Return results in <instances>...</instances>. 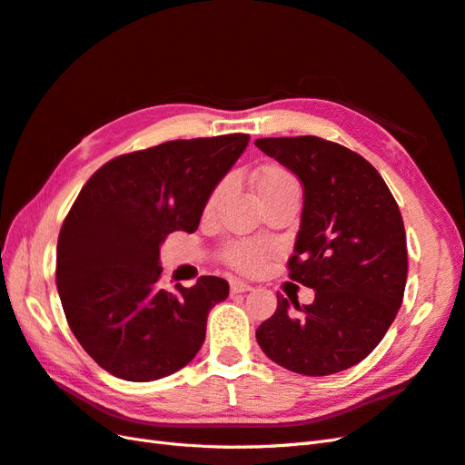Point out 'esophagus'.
<instances>
[{
	"mask_svg": "<svg viewBox=\"0 0 465 465\" xmlns=\"http://www.w3.org/2000/svg\"><path fill=\"white\" fill-rule=\"evenodd\" d=\"M230 288H232L233 294H242V292H249L251 290V286L247 282H243V281H230Z\"/></svg>",
	"mask_w": 465,
	"mask_h": 465,
	"instance_id": "esophagus-1",
	"label": "esophagus"
}]
</instances>
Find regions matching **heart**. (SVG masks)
I'll list each match as a JSON object with an SVG mask.
<instances>
[{
	"mask_svg": "<svg viewBox=\"0 0 465 465\" xmlns=\"http://www.w3.org/2000/svg\"><path fill=\"white\" fill-rule=\"evenodd\" d=\"M255 189L262 203L272 201L282 194H300V184L288 169L281 165H264L255 173ZM222 184L210 193L204 204V214H214L220 203ZM272 253V247L267 243L255 242H230L222 247V261L240 272H255L262 267V262Z\"/></svg>",
	"mask_w": 465,
	"mask_h": 465,
	"instance_id": "1",
	"label": "heart"
}]
</instances>
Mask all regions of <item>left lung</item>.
<instances>
[{"mask_svg": "<svg viewBox=\"0 0 465 465\" xmlns=\"http://www.w3.org/2000/svg\"><path fill=\"white\" fill-rule=\"evenodd\" d=\"M303 184V212L288 276L315 290L289 312L278 296L257 329L271 361L303 376H329L372 352L401 308L407 282L403 218L386 181L362 155L317 136L259 138Z\"/></svg>", "mask_w": 465, "mask_h": 465, "instance_id": "1", "label": "left lung"}]
</instances>
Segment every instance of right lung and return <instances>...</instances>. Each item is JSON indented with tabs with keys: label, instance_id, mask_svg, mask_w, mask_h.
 Here are the masks:
<instances>
[{
	"label": "right lung",
	"instance_id": "right-lung-1",
	"mask_svg": "<svg viewBox=\"0 0 465 465\" xmlns=\"http://www.w3.org/2000/svg\"><path fill=\"white\" fill-rule=\"evenodd\" d=\"M249 134L171 140L118 155L79 191L58 235L56 284L72 333L109 374L152 381L201 351L208 312L230 284L201 276L159 290V243L196 232Z\"/></svg>",
	"mask_w": 465,
	"mask_h": 465
}]
</instances>
